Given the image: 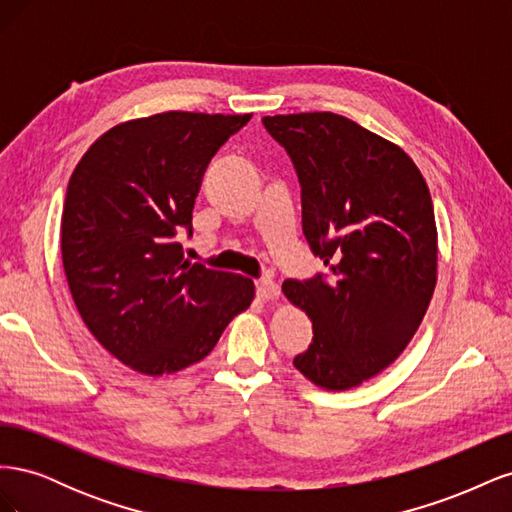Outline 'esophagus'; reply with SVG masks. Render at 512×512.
I'll list each match as a JSON object with an SVG mask.
<instances>
[{
    "instance_id": "34e87169",
    "label": "esophagus",
    "mask_w": 512,
    "mask_h": 512,
    "mask_svg": "<svg viewBox=\"0 0 512 512\" xmlns=\"http://www.w3.org/2000/svg\"><path fill=\"white\" fill-rule=\"evenodd\" d=\"M256 292L262 301H273L280 297V286L269 280V277H262V280L256 282Z\"/></svg>"
}]
</instances>
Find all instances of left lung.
Wrapping results in <instances>:
<instances>
[{"label":"left lung","instance_id":"8db88e82","mask_svg":"<svg viewBox=\"0 0 512 512\" xmlns=\"http://www.w3.org/2000/svg\"><path fill=\"white\" fill-rule=\"evenodd\" d=\"M301 183L303 235L329 275L286 280L312 318L294 367L327 391H348L389 367L421 324L438 280V230L408 153L335 113L262 117Z\"/></svg>","mask_w":512,"mask_h":512}]
</instances>
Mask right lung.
Returning a JSON list of instances; mask_svg holds the SVG:
<instances>
[{
    "instance_id": "add662e5",
    "label": "right lung",
    "mask_w": 512,
    "mask_h": 512,
    "mask_svg": "<svg viewBox=\"0 0 512 512\" xmlns=\"http://www.w3.org/2000/svg\"><path fill=\"white\" fill-rule=\"evenodd\" d=\"M252 115L168 111L104 132L76 164L61 258L76 309L115 359L147 376L203 361L254 282L183 260L207 164Z\"/></svg>"
}]
</instances>
